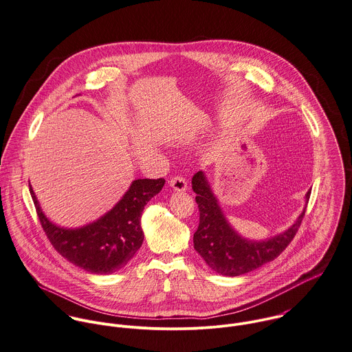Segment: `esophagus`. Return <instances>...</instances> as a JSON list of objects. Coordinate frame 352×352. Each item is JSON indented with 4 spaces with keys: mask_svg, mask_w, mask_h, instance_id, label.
<instances>
[{
    "mask_svg": "<svg viewBox=\"0 0 352 352\" xmlns=\"http://www.w3.org/2000/svg\"><path fill=\"white\" fill-rule=\"evenodd\" d=\"M170 186L177 190V192H185L188 189V182L184 177L181 175H175L170 179Z\"/></svg>",
    "mask_w": 352,
    "mask_h": 352,
    "instance_id": "34e87169",
    "label": "esophagus"
}]
</instances>
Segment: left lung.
<instances>
[{
  "instance_id": "obj_1",
  "label": "left lung",
  "mask_w": 352,
  "mask_h": 352,
  "mask_svg": "<svg viewBox=\"0 0 352 352\" xmlns=\"http://www.w3.org/2000/svg\"><path fill=\"white\" fill-rule=\"evenodd\" d=\"M192 189L197 195L196 203L200 211L199 228L193 234L195 250L215 273L222 276L237 277L274 261L294 240L306 212L305 208L284 233L263 241L247 240L228 222L203 171L193 175ZM310 193L309 190L306 195V203Z\"/></svg>"
}]
</instances>
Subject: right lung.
<instances>
[{
  "instance_id": "add662e5",
  "label": "right lung",
  "mask_w": 352,
  "mask_h": 352,
  "mask_svg": "<svg viewBox=\"0 0 352 352\" xmlns=\"http://www.w3.org/2000/svg\"><path fill=\"white\" fill-rule=\"evenodd\" d=\"M164 178L135 179L105 215L82 228L67 229L42 212L30 185L36 215L53 248L72 265L91 274H112L124 267L144 241L141 215L146 203L164 186Z\"/></svg>"
}]
</instances>
